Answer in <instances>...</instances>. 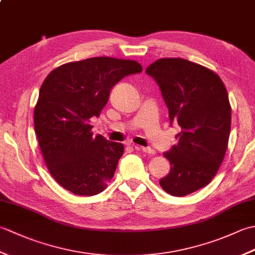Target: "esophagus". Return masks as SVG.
Here are the masks:
<instances>
[{"label":"esophagus","instance_id":"1","mask_svg":"<svg viewBox=\"0 0 255 255\" xmlns=\"http://www.w3.org/2000/svg\"><path fill=\"white\" fill-rule=\"evenodd\" d=\"M134 148L141 150V151H143V152H145V153H150V154H154L155 153V150L152 149V148H150V147H139V145H134Z\"/></svg>","mask_w":255,"mask_h":255}]
</instances>
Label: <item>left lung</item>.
<instances>
[{"instance_id":"8db88e82","label":"left lung","mask_w":255,"mask_h":255,"mask_svg":"<svg viewBox=\"0 0 255 255\" xmlns=\"http://www.w3.org/2000/svg\"><path fill=\"white\" fill-rule=\"evenodd\" d=\"M160 86L170 123L181 132L164 156L171 170L160 181L173 196H185L208 185L223 162L231 127V106L217 73L182 58H162L145 69Z\"/></svg>"}]
</instances>
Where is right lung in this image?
Here are the masks:
<instances>
[{
	"mask_svg": "<svg viewBox=\"0 0 255 255\" xmlns=\"http://www.w3.org/2000/svg\"><path fill=\"white\" fill-rule=\"evenodd\" d=\"M141 71L137 61L95 57L47 75L34 111L35 131L48 170L63 188L92 196L107 187L124 144L94 136L91 118L100 116L114 85Z\"/></svg>",
	"mask_w": 255,
	"mask_h": 255,
	"instance_id": "1",
	"label": "right lung"
}]
</instances>
